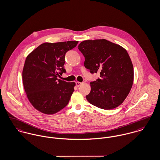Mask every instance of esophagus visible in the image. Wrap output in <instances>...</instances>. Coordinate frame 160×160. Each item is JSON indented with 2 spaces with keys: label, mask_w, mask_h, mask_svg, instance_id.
I'll use <instances>...</instances> for the list:
<instances>
[{
  "label": "esophagus",
  "mask_w": 160,
  "mask_h": 160,
  "mask_svg": "<svg viewBox=\"0 0 160 160\" xmlns=\"http://www.w3.org/2000/svg\"><path fill=\"white\" fill-rule=\"evenodd\" d=\"M82 84H83L82 82H76V86H77V87L81 86Z\"/></svg>",
  "instance_id": "obj_1"
}]
</instances>
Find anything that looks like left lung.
Wrapping results in <instances>:
<instances>
[{
	"label": "left lung",
	"mask_w": 160,
	"mask_h": 160,
	"mask_svg": "<svg viewBox=\"0 0 160 160\" xmlns=\"http://www.w3.org/2000/svg\"><path fill=\"white\" fill-rule=\"evenodd\" d=\"M78 48L85 57V67L91 73H100V78L90 83L88 101L104 110L119 106L134 81V68L126 50L106 39L84 41Z\"/></svg>",
	"instance_id": "obj_1"
}]
</instances>
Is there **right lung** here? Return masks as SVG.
<instances>
[{"label":"right lung","mask_w":160,"mask_h":160,"mask_svg":"<svg viewBox=\"0 0 160 160\" xmlns=\"http://www.w3.org/2000/svg\"><path fill=\"white\" fill-rule=\"evenodd\" d=\"M78 43L45 42L27 56L22 72L23 86L29 101L39 112L55 114L68 105L76 84L57 77L66 72L65 54Z\"/></svg>","instance_id":"right-lung-1"}]
</instances>
